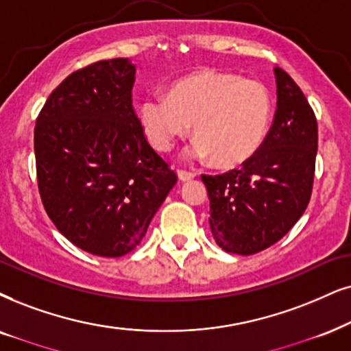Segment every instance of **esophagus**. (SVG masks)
<instances>
[{
	"mask_svg": "<svg viewBox=\"0 0 351 351\" xmlns=\"http://www.w3.org/2000/svg\"><path fill=\"white\" fill-rule=\"evenodd\" d=\"M178 178H180V181H189V180L196 178V173L186 171V170H178Z\"/></svg>",
	"mask_w": 351,
	"mask_h": 351,
	"instance_id": "1",
	"label": "esophagus"
}]
</instances>
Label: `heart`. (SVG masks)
<instances>
[{
  "instance_id": "1",
  "label": "heart",
  "mask_w": 351,
  "mask_h": 351,
  "mask_svg": "<svg viewBox=\"0 0 351 351\" xmlns=\"http://www.w3.org/2000/svg\"><path fill=\"white\" fill-rule=\"evenodd\" d=\"M274 101L269 88L233 73L202 69L168 86L167 97L152 94L137 106L150 144L168 152L194 123L196 158L238 167L256 155L267 137Z\"/></svg>"
}]
</instances>
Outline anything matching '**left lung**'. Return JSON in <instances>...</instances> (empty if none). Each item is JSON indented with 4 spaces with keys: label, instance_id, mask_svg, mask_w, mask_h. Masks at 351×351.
Segmentation results:
<instances>
[{
    "label": "left lung",
    "instance_id": "obj_1",
    "mask_svg": "<svg viewBox=\"0 0 351 351\" xmlns=\"http://www.w3.org/2000/svg\"><path fill=\"white\" fill-rule=\"evenodd\" d=\"M277 110L264 144L241 168L202 175L212 237L221 250L250 256L285 237L311 199L317 121L301 88L275 68Z\"/></svg>",
    "mask_w": 351,
    "mask_h": 351
}]
</instances>
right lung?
I'll list each match as a JSON object with an SVG mask.
<instances>
[{"mask_svg":"<svg viewBox=\"0 0 351 351\" xmlns=\"http://www.w3.org/2000/svg\"><path fill=\"white\" fill-rule=\"evenodd\" d=\"M128 58L74 71L34 131L40 197L55 227L90 254L119 257L143 241L176 173L150 147L132 108Z\"/></svg>","mask_w":351,"mask_h":351,"instance_id":"right-lung-1","label":"right lung"}]
</instances>
